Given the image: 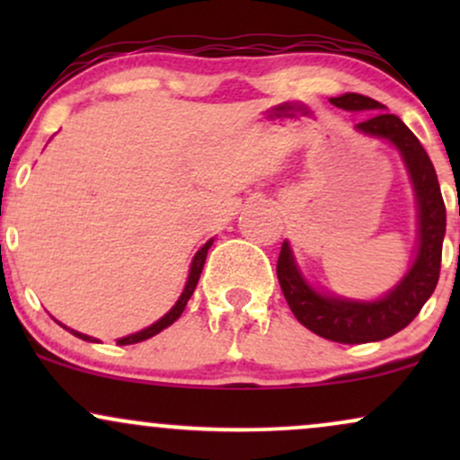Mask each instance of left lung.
Here are the masks:
<instances>
[{"label": "left lung", "mask_w": 460, "mask_h": 460, "mask_svg": "<svg viewBox=\"0 0 460 460\" xmlns=\"http://www.w3.org/2000/svg\"><path fill=\"white\" fill-rule=\"evenodd\" d=\"M346 112H372L355 125L358 134L387 140L402 157L417 205V246L404 277L381 298L358 300L314 288L298 268L292 246L285 240L277 263V277L289 309L311 332L337 344L381 341L411 324L435 292L441 270V246L446 235V205L429 153L395 114L366 94L346 93L331 97Z\"/></svg>", "instance_id": "obj_1"}]
</instances>
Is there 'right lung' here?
Segmentation results:
<instances>
[{
    "label": "right lung",
    "mask_w": 460,
    "mask_h": 460,
    "mask_svg": "<svg viewBox=\"0 0 460 460\" xmlns=\"http://www.w3.org/2000/svg\"><path fill=\"white\" fill-rule=\"evenodd\" d=\"M212 244H214V237H212V240L205 242V244L200 246L199 251H197V255H194L192 263H190V272H188L186 288H183L181 296L177 298V303L172 305L171 309H168V314H164L160 320L153 322V324H151V326H146V329H142V331H138V332H131V335H128V337H120V340H116V344H119V346H129V344H138V341L149 340V337L157 335V332H162L164 329H168V326H171L172 322H175V320L179 318V315L183 314V309H186V305H188L190 296H192V294H194V288H197L200 272H203L205 257H208V251H209V248H212ZM56 322H58V320H56ZM58 324H60V322H58ZM60 326H65V324H60ZM65 329H66L68 332H73V335H75V337H79V340H84V341H97V344H99L97 337L84 335V332L68 329V326H65Z\"/></svg>",
    "instance_id": "1"
}]
</instances>
